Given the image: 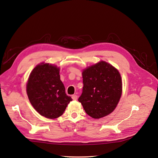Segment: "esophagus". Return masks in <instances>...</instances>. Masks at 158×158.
Wrapping results in <instances>:
<instances>
[{
  "label": "esophagus",
  "mask_w": 158,
  "mask_h": 158,
  "mask_svg": "<svg viewBox=\"0 0 158 158\" xmlns=\"http://www.w3.org/2000/svg\"><path fill=\"white\" fill-rule=\"evenodd\" d=\"M72 100H77V98H78V96H76V95H72Z\"/></svg>",
  "instance_id": "34e87169"
}]
</instances>
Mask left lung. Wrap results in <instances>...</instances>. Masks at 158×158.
I'll list each match as a JSON object with an SVG mask.
<instances>
[{"label":"left lung","instance_id":"left-lung-1","mask_svg":"<svg viewBox=\"0 0 158 158\" xmlns=\"http://www.w3.org/2000/svg\"><path fill=\"white\" fill-rule=\"evenodd\" d=\"M84 86L78 101L89 116L99 119L112 113L122 92L121 76L110 64L100 61L82 72Z\"/></svg>","mask_w":158,"mask_h":158}]
</instances>
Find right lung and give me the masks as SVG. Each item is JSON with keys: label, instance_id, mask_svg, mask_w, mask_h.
I'll list each match as a JSON object with an SVG mask.
<instances>
[{"label": "right lung", "instance_id": "obj_1", "mask_svg": "<svg viewBox=\"0 0 158 158\" xmlns=\"http://www.w3.org/2000/svg\"><path fill=\"white\" fill-rule=\"evenodd\" d=\"M59 73L57 66L41 63L32 70L27 84V95L34 108L49 119L62 116L72 100L66 95Z\"/></svg>", "mask_w": 158, "mask_h": 158}]
</instances>
